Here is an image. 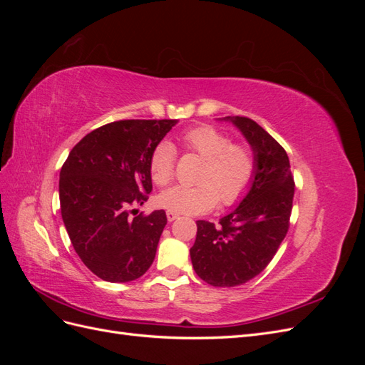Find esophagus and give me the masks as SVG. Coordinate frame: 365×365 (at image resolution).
Returning <instances> with one entry per match:
<instances>
[{
  "instance_id": "1",
  "label": "esophagus",
  "mask_w": 365,
  "mask_h": 365,
  "mask_svg": "<svg viewBox=\"0 0 365 365\" xmlns=\"http://www.w3.org/2000/svg\"><path fill=\"white\" fill-rule=\"evenodd\" d=\"M165 215H168V219H169V222H172V220H175V219H178V213H175V212H170V210H169V212L168 213H165Z\"/></svg>"
}]
</instances>
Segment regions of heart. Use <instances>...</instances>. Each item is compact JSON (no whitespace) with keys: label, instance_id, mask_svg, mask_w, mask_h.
I'll use <instances>...</instances> for the list:
<instances>
[{"label":"heart","instance_id":"obj_1","mask_svg":"<svg viewBox=\"0 0 365 365\" xmlns=\"http://www.w3.org/2000/svg\"><path fill=\"white\" fill-rule=\"evenodd\" d=\"M185 152L202 157L196 185H175L158 196V204L175 213L200 215L222 205L239 202L248 192L256 173V157L245 143L231 141L227 132L212 125L185 129L180 137ZM153 184H169L175 175V150L160 143L149 158Z\"/></svg>","mask_w":365,"mask_h":365}]
</instances>
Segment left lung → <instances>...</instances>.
<instances>
[{
	"label": "left lung",
	"mask_w": 365,
	"mask_h": 365,
	"mask_svg": "<svg viewBox=\"0 0 365 365\" xmlns=\"http://www.w3.org/2000/svg\"><path fill=\"white\" fill-rule=\"evenodd\" d=\"M242 130L256 157L248 195L216 227L197 220L190 248L195 272L212 286L233 288L259 275L289 230L295 182L286 150L248 117H227Z\"/></svg>",
	"instance_id": "1"
}]
</instances>
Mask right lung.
Listing matches in <instances>:
<instances>
[{
  "mask_svg": "<svg viewBox=\"0 0 365 365\" xmlns=\"http://www.w3.org/2000/svg\"><path fill=\"white\" fill-rule=\"evenodd\" d=\"M175 120H118L86 134L59 178L61 213L74 251L97 277L132 282L155 259L164 210L137 215L152 192L149 158ZM132 212L134 218L128 215Z\"/></svg>",
  "mask_w": 365,
  "mask_h": 365,
  "instance_id": "obj_1",
  "label": "right lung"
}]
</instances>
